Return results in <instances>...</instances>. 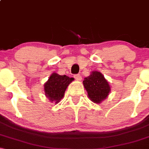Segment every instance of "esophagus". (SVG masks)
Masks as SVG:
<instances>
[{
	"instance_id": "obj_1",
	"label": "esophagus",
	"mask_w": 149,
	"mask_h": 149,
	"mask_svg": "<svg viewBox=\"0 0 149 149\" xmlns=\"http://www.w3.org/2000/svg\"><path fill=\"white\" fill-rule=\"evenodd\" d=\"M74 78L75 79H76V80H78V81H80V80H82V77L81 76H80V75H75L74 76Z\"/></svg>"
}]
</instances>
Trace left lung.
I'll use <instances>...</instances> for the list:
<instances>
[{
  "label": "left lung",
  "mask_w": 149,
  "mask_h": 149,
  "mask_svg": "<svg viewBox=\"0 0 149 149\" xmlns=\"http://www.w3.org/2000/svg\"><path fill=\"white\" fill-rule=\"evenodd\" d=\"M83 86L88 92L90 100L95 104H100L107 98L111 92V86L102 73L93 71L84 78Z\"/></svg>",
  "instance_id": "left-lung-1"
}]
</instances>
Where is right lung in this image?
Listing matches in <instances>:
<instances>
[{
    "label": "right lung",
    "mask_w": 149,
    "mask_h": 149,
    "mask_svg": "<svg viewBox=\"0 0 149 149\" xmlns=\"http://www.w3.org/2000/svg\"><path fill=\"white\" fill-rule=\"evenodd\" d=\"M73 80V78H69L66 75L61 76L57 73H52L44 84V92L46 97L51 102L59 103L64 97L67 87Z\"/></svg>",
    "instance_id": "right-lung-1"
}]
</instances>
